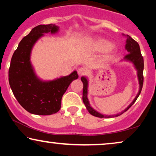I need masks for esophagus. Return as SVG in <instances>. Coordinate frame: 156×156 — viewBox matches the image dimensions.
Masks as SVG:
<instances>
[{
  "mask_svg": "<svg viewBox=\"0 0 156 156\" xmlns=\"http://www.w3.org/2000/svg\"><path fill=\"white\" fill-rule=\"evenodd\" d=\"M77 72H78L79 75L82 76V75H85V74L87 73V70L86 68H84V67H80L77 69Z\"/></svg>",
  "mask_w": 156,
  "mask_h": 156,
  "instance_id": "1",
  "label": "esophagus"
}]
</instances>
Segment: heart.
<instances>
[{
    "label": "heart",
    "instance_id": "1",
    "mask_svg": "<svg viewBox=\"0 0 156 156\" xmlns=\"http://www.w3.org/2000/svg\"><path fill=\"white\" fill-rule=\"evenodd\" d=\"M89 45L91 49L97 52H104L106 50L108 52H113L114 50V47L110 45L109 42L102 38L89 40Z\"/></svg>",
    "mask_w": 156,
    "mask_h": 156
}]
</instances>
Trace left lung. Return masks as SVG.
<instances>
[{
    "label": "left lung",
    "instance_id": "8db88e82",
    "mask_svg": "<svg viewBox=\"0 0 156 156\" xmlns=\"http://www.w3.org/2000/svg\"><path fill=\"white\" fill-rule=\"evenodd\" d=\"M126 49L129 52V54L125 56V59L127 60L131 61L133 62L135 65L136 69L138 70V81H139V91H138L137 96H136L135 99L133 101V102L130 104V106L127 108L122 112L120 114L115 115V116H105V115L101 114L97 112H96L94 109H93L89 105L88 99H87V86H88V82L87 80L84 76L81 78L82 80L83 84H84V87H83V96H82V100L84 102V105L86 106V108L87 111H88L89 114H91L93 116L99 117V118H112L113 116H119L121 115L123 113L126 112L133 104L135 103L136 99H138V96L140 95V92H141L143 84H144V57L141 55L140 53V50L139 44L136 40H134L133 38L130 37L129 35H126Z\"/></svg>",
    "mask_w": 156,
    "mask_h": 156
}]
</instances>
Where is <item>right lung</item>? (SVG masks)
I'll return each mask as SVG.
<instances>
[{
  "label": "right lung",
  "instance_id": "right-lung-1",
  "mask_svg": "<svg viewBox=\"0 0 156 156\" xmlns=\"http://www.w3.org/2000/svg\"><path fill=\"white\" fill-rule=\"evenodd\" d=\"M58 30L55 25H40L23 38L10 61L8 80L18 103L27 112L37 115L55 114L61 108L62 98L72 81L78 78L74 71L69 76L42 82L34 73L30 55L35 42L43 33Z\"/></svg>",
  "mask_w": 156,
  "mask_h": 156
}]
</instances>
